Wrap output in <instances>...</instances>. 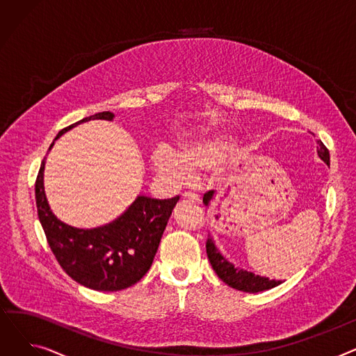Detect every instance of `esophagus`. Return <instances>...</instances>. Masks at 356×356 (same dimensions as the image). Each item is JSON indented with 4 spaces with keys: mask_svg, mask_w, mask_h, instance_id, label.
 I'll return each instance as SVG.
<instances>
[{
    "mask_svg": "<svg viewBox=\"0 0 356 356\" xmlns=\"http://www.w3.org/2000/svg\"><path fill=\"white\" fill-rule=\"evenodd\" d=\"M184 199H189V200H192V202H196V203H199L200 202V199H199V195L197 193H195V192H184Z\"/></svg>",
    "mask_w": 356,
    "mask_h": 356,
    "instance_id": "esophagus-1",
    "label": "esophagus"
}]
</instances>
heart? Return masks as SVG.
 Returning <instances> with one entry per match:
<instances>
[{
  "label": "heart",
  "mask_w": 356,
  "mask_h": 356,
  "mask_svg": "<svg viewBox=\"0 0 356 356\" xmlns=\"http://www.w3.org/2000/svg\"><path fill=\"white\" fill-rule=\"evenodd\" d=\"M231 145L229 137L220 136L197 144H191L181 148L179 159L165 148L154 153L152 163L157 172L172 176L173 179H184L189 172L207 170L216 165Z\"/></svg>",
  "instance_id": "heart-1"
}]
</instances>
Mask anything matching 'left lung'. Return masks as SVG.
I'll list each match as a JSON object with an SVG mask.
<instances>
[{"instance_id":"obj_1","label":"left lung","mask_w":356,"mask_h":356,"mask_svg":"<svg viewBox=\"0 0 356 356\" xmlns=\"http://www.w3.org/2000/svg\"><path fill=\"white\" fill-rule=\"evenodd\" d=\"M319 147H317V154L319 157L329 165L330 160H329V149L325 147V144L322 141H317ZM215 192L209 191L208 193H204L203 196V203L209 204V202L212 200ZM207 254L208 258L211 261V266L215 270V273L218 274V277L222 280L223 283L228 284L229 287L239 290V291H245V293H258V291H264V290H270L278 284H282L283 282H275V280H270L267 277H261V275H255L254 273H250L247 270H241L238 267H235L232 263L223 257L218 248L215 247V242L212 239V236L208 238L207 241Z\"/></svg>"}]
</instances>
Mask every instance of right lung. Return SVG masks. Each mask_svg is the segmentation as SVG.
Masks as SVG:
<instances>
[{
	"instance_id": "1",
	"label": "right lung",
	"mask_w": 356,
	"mask_h": 356,
	"mask_svg": "<svg viewBox=\"0 0 356 356\" xmlns=\"http://www.w3.org/2000/svg\"><path fill=\"white\" fill-rule=\"evenodd\" d=\"M90 120L112 121L114 114L104 111L86 117L63 128L54 140ZM53 144L54 141L49 149ZM44 163L46 157L35 179L37 213L50 250L65 273L79 284L98 291H118L140 282L153 264L179 196L161 200L137 196L120 218L106 225L92 229L73 228L50 211L43 184Z\"/></svg>"
}]
</instances>
